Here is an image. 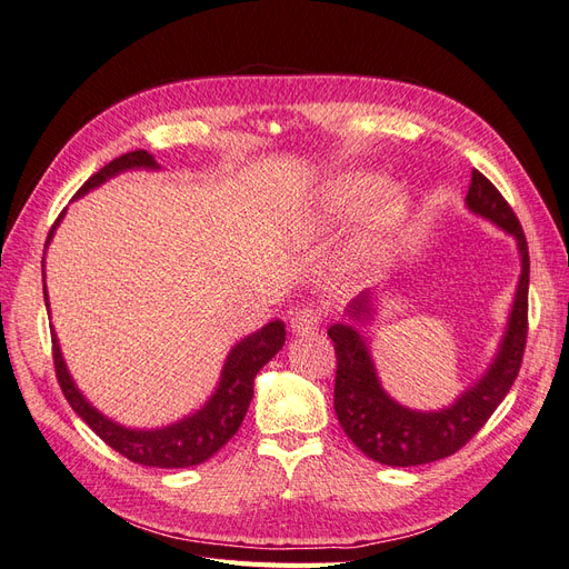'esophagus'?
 Returning a JSON list of instances; mask_svg holds the SVG:
<instances>
[{
    "instance_id": "esophagus-1",
    "label": "esophagus",
    "mask_w": 569,
    "mask_h": 569,
    "mask_svg": "<svg viewBox=\"0 0 569 569\" xmlns=\"http://www.w3.org/2000/svg\"><path fill=\"white\" fill-rule=\"evenodd\" d=\"M289 327H291V332L299 337L316 335L320 330V316L308 306L295 308V311H289Z\"/></svg>"
}]
</instances>
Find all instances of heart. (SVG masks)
I'll return each instance as SVG.
<instances>
[{"mask_svg": "<svg viewBox=\"0 0 569 569\" xmlns=\"http://www.w3.org/2000/svg\"><path fill=\"white\" fill-rule=\"evenodd\" d=\"M382 189L385 180L380 176L353 170V173H341L327 180L308 203L306 218L318 230L343 226L373 206L366 216L363 230L358 232L343 256V274L349 278H363L406 226L410 203L408 192L403 187H389L382 194Z\"/></svg>", "mask_w": 569, "mask_h": 569, "instance_id": "obj_1", "label": "heart"}]
</instances>
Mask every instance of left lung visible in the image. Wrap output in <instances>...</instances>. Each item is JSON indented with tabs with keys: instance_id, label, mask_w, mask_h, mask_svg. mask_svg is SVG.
Returning a JSON list of instances; mask_svg holds the SVG:
<instances>
[{
	"instance_id": "8db88e82",
	"label": "left lung",
	"mask_w": 569,
	"mask_h": 569,
	"mask_svg": "<svg viewBox=\"0 0 569 569\" xmlns=\"http://www.w3.org/2000/svg\"><path fill=\"white\" fill-rule=\"evenodd\" d=\"M465 206L470 213L489 220L515 239L520 253V278L491 363L456 396L453 403L439 410H416L401 406L387 393L375 368L370 341L363 335V327L377 316V289L356 297L343 311L347 318L327 330L337 351L335 410L339 425L368 458L391 468H412L453 456L485 427L520 372L527 343V239L508 201L479 170H472Z\"/></svg>"
}]
</instances>
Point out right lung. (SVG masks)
I'll use <instances>...</instances> for the list:
<instances>
[{
    "mask_svg": "<svg viewBox=\"0 0 569 569\" xmlns=\"http://www.w3.org/2000/svg\"><path fill=\"white\" fill-rule=\"evenodd\" d=\"M128 170H161V166L144 149L123 153V157L113 159L111 163L101 168L99 173H94L88 182H84L78 189L73 201L92 192V189L101 187L107 180L120 173H128ZM63 216L66 211L57 218L54 228L49 230L44 247H49L51 239H54V232L59 228V222L63 220ZM42 282H44V258H42ZM44 306L49 313L47 284H44ZM284 337H287L284 322L270 320L258 332H251L249 337L239 339L230 349L226 363H222L216 391L199 410L189 412L187 418L173 425L153 427V429H134L107 418L104 412L97 410L88 399H84V393L78 389L71 372H68L59 339L54 330H51L57 377H59L66 401L71 403V408L78 412V416L90 425V429H94V435L99 439H104L113 451L126 456L132 462L147 465V468H168V470L192 468V465L209 460L234 437V432L239 429V425H242L249 410L256 375L274 353L282 349Z\"/></svg>",
    "mask_w": 569,
    "mask_h": 569,
    "instance_id": "add662e5",
    "label": "right lung"
}]
</instances>
